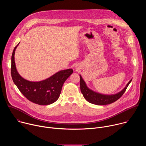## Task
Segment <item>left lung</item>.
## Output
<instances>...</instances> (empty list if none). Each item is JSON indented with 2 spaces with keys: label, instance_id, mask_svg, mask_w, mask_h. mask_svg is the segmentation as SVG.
I'll list each match as a JSON object with an SVG mask.
<instances>
[{
  "label": "left lung",
  "instance_id": "obj_1",
  "mask_svg": "<svg viewBox=\"0 0 146 146\" xmlns=\"http://www.w3.org/2000/svg\"><path fill=\"white\" fill-rule=\"evenodd\" d=\"M80 90L81 92L83 95V96L87 100L88 102L97 105H109V104L112 103L116 100H117L119 98L121 97V96L123 94L125 91H126L128 86L132 81V79H131L126 85V86L123 88L121 91L119 92L111 94V95H106L102 94L97 92H95L90 88H89L85 81L83 80L80 74Z\"/></svg>",
  "mask_w": 146,
  "mask_h": 146
}]
</instances>
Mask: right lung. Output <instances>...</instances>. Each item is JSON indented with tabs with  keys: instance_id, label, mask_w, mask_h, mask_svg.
Listing matches in <instances>:
<instances>
[{
	"instance_id": "add662e5",
	"label": "right lung",
	"mask_w": 146,
	"mask_h": 146,
	"mask_svg": "<svg viewBox=\"0 0 146 146\" xmlns=\"http://www.w3.org/2000/svg\"><path fill=\"white\" fill-rule=\"evenodd\" d=\"M19 43L14 48L11 56V73L15 85L24 96L33 103L39 105H48L54 103L59 97L65 81L73 70L72 69L60 70L40 81H28L20 76L16 68L14 55Z\"/></svg>"
}]
</instances>
